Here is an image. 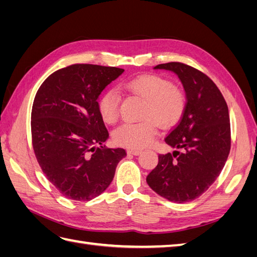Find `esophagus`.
Here are the masks:
<instances>
[{
  "instance_id": "esophagus-1",
  "label": "esophagus",
  "mask_w": 257,
  "mask_h": 257,
  "mask_svg": "<svg viewBox=\"0 0 257 257\" xmlns=\"http://www.w3.org/2000/svg\"><path fill=\"white\" fill-rule=\"evenodd\" d=\"M127 153L128 154H133V155H139V154L142 153V151L138 150V149H128Z\"/></svg>"
}]
</instances>
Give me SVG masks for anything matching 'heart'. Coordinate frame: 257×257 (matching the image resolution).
<instances>
[{"mask_svg": "<svg viewBox=\"0 0 257 257\" xmlns=\"http://www.w3.org/2000/svg\"><path fill=\"white\" fill-rule=\"evenodd\" d=\"M121 90L146 100L141 122H125L113 132L116 145L127 148H144L150 145L157 135V121L161 126H172L181 118L185 109V95L164 77L145 74L120 84ZM120 95L109 89L98 99V111L103 120L113 123L118 119Z\"/></svg>", "mask_w": 257, "mask_h": 257, "instance_id": "b5f03b06", "label": "heart"}]
</instances>
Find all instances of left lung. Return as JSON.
I'll use <instances>...</instances> for the list:
<instances>
[{
  "label": "left lung",
  "mask_w": 257,
  "mask_h": 257,
  "mask_svg": "<svg viewBox=\"0 0 257 257\" xmlns=\"http://www.w3.org/2000/svg\"><path fill=\"white\" fill-rule=\"evenodd\" d=\"M154 69L175 73L185 91V109L165 143L173 153L160 154L147 177L150 188L175 203L199 197L219 177L230 150L228 107L215 83L198 69L179 62Z\"/></svg>",
  "instance_id": "1"
}]
</instances>
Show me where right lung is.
<instances>
[{"label":"right lung","instance_id":"right-lung-1","mask_svg":"<svg viewBox=\"0 0 257 257\" xmlns=\"http://www.w3.org/2000/svg\"><path fill=\"white\" fill-rule=\"evenodd\" d=\"M123 68L74 64L51 74L38 89L31 113L38 164L63 196L91 200L111 183L122 148L103 146L109 134L98 96Z\"/></svg>","mask_w":257,"mask_h":257}]
</instances>
